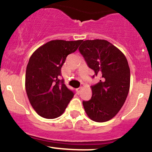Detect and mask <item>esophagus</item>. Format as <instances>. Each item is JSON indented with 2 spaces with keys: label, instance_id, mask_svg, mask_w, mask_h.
I'll use <instances>...</instances> for the list:
<instances>
[{
  "label": "esophagus",
  "instance_id": "1",
  "mask_svg": "<svg viewBox=\"0 0 152 152\" xmlns=\"http://www.w3.org/2000/svg\"><path fill=\"white\" fill-rule=\"evenodd\" d=\"M81 89H82V88H81V87H79V88H76V91H77L78 94H79L80 93H81Z\"/></svg>",
  "mask_w": 152,
  "mask_h": 152
}]
</instances>
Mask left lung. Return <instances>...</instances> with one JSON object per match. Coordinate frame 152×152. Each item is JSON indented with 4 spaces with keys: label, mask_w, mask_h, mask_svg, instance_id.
<instances>
[{
    "label": "left lung",
    "mask_w": 152,
    "mask_h": 152,
    "mask_svg": "<svg viewBox=\"0 0 152 152\" xmlns=\"http://www.w3.org/2000/svg\"><path fill=\"white\" fill-rule=\"evenodd\" d=\"M87 65L99 76L92 85V97L83 101L91 119L104 122L116 116L124 104L130 86V69L123 53L106 40H86L78 48Z\"/></svg>",
    "instance_id": "1"
}]
</instances>
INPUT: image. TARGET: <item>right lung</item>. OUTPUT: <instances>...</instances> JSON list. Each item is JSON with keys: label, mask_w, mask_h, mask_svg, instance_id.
Segmentation results:
<instances>
[{"label": "right lung", "mask_w": 152, "mask_h": 152, "mask_svg": "<svg viewBox=\"0 0 152 152\" xmlns=\"http://www.w3.org/2000/svg\"><path fill=\"white\" fill-rule=\"evenodd\" d=\"M82 40L50 41L39 47L31 56L26 67V90L31 106L39 116L58 117L74 95L61 76L66 57L74 53Z\"/></svg>", "instance_id": "right-lung-1"}]
</instances>
